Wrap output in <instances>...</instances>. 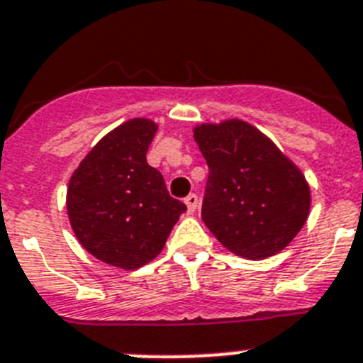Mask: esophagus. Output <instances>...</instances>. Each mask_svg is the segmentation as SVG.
I'll return each mask as SVG.
<instances>
[{
  "label": "esophagus",
  "instance_id": "obj_1",
  "mask_svg": "<svg viewBox=\"0 0 363 363\" xmlns=\"http://www.w3.org/2000/svg\"><path fill=\"white\" fill-rule=\"evenodd\" d=\"M184 204L188 208V213H195L197 211V206H199V197L195 194H189L188 197L184 199Z\"/></svg>",
  "mask_w": 363,
  "mask_h": 363
}]
</instances>
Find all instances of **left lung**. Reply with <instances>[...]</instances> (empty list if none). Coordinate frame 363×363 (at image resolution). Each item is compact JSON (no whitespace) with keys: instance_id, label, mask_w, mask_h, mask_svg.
Masks as SVG:
<instances>
[{"instance_id":"obj_1","label":"left lung","mask_w":363,"mask_h":363,"mask_svg":"<svg viewBox=\"0 0 363 363\" xmlns=\"http://www.w3.org/2000/svg\"><path fill=\"white\" fill-rule=\"evenodd\" d=\"M210 175L202 220L231 253L260 260L280 253L308 220L311 191L298 166L240 119L194 128Z\"/></svg>"}]
</instances>
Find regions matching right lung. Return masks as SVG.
<instances>
[{"label":"right lung","instance_id":"obj_1","mask_svg":"<svg viewBox=\"0 0 363 363\" xmlns=\"http://www.w3.org/2000/svg\"><path fill=\"white\" fill-rule=\"evenodd\" d=\"M155 132L152 119L126 121L88 152L68 182L67 211L77 240L121 269L155 259L186 211L184 202L169 197L161 172L146 162Z\"/></svg>","mask_w":363,"mask_h":363}]
</instances>
